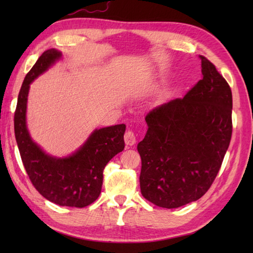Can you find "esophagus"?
I'll return each mask as SVG.
<instances>
[{"instance_id": "34e87169", "label": "esophagus", "mask_w": 253, "mask_h": 253, "mask_svg": "<svg viewBox=\"0 0 253 253\" xmlns=\"http://www.w3.org/2000/svg\"><path fill=\"white\" fill-rule=\"evenodd\" d=\"M124 140H125V143L127 146H133L136 143V135L133 133V131L128 130L126 131L125 136H124Z\"/></svg>"}]
</instances>
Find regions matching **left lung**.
Wrapping results in <instances>:
<instances>
[{"mask_svg": "<svg viewBox=\"0 0 253 253\" xmlns=\"http://www.w3.org/2000/svg\"><path fill=\"white\" fill-rule=\"evenodd\" d=\"M200 58L202 79L184 98L148 113V131L137 147L141 193L161 208L200 199L215 179L232 138V90L215 66Z\"/></svg>", "mask_w": 253, "mask_h": 253, "instance_id": "obj_1", "label": "left lung"}]
</instances>
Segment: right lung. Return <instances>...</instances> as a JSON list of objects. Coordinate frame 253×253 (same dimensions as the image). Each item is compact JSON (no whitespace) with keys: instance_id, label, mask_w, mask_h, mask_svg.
Listing matches in <instances>:
<instances>
[{"instance_id":"obj_1","label":"right lung","mask_w":253,"mask_h":253,"mask_svg":"<svg viewBox=\"0 0 253 253\" xmlns=\"http://www.w3.org/2000/svg\"><path fill=\"white\" fill-rule=\"evenodd\" d=\"M61 56L55 49L43 52L26 75L14 116L15 138L25 169L40 195L61 207L84 208L100 196L106 164L125 148L126 126L121 124L95 129L78 151L63 159L45 154L31 140L26 125L30 84Z\"/></svg>"}]
</instances>
